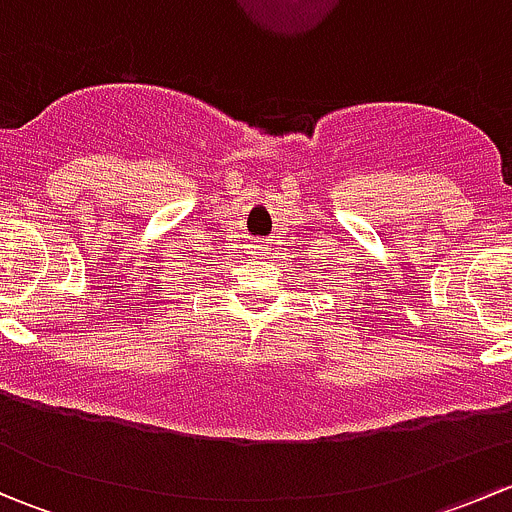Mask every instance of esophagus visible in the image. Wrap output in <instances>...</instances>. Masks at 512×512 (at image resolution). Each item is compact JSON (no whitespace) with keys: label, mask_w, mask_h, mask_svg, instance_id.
I'll return each instance as SVG.
<instances>
[{"label":"esophagus","mask_w":512,"mask_h":512,"mask_svg":"<svg viewBox=\"0 0 512 512\" xmlns=\"http://www.w3.org/2000/svg\"><path fill=\"white\" fill-rule=\"evenodd\" d=\"M252 247H255V250H260V245H252Z\"/></svg>","instance_id":"obj_1"}]
</instances>
